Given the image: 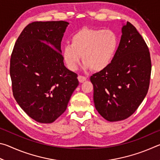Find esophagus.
<instances>
[{
	"instance_id": "1",
	"label": "esophagus",
	"mask_w": 160,
	"mask_h": 160,
	"mask_svg": "<svg viewBox=\"0 0 160 160\" xmlns=\"http://www.w3.org/2000/svg\"><path fill=\"white\" fill-rule=\"evenodd\" d=\"M78 80H79L80 82H83L86 80V78L84 76H82V75H78Z\"/></svg>"
}]
</instances>
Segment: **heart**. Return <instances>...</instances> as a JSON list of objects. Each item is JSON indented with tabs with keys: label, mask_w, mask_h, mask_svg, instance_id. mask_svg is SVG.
<instances>
[{
	"label": "heart",
	"mask_w": 160,
	"mask_h": 160,
	"mask_svg": "<svg viewBox=\"0 0 160 160\" xmlns=\"http://www.w3.org/2000/svg\"><path fill=\"white\" fill-rule=\"evenodd\" d=\"M118 45L117 34L112 29L84 28L71 37L70 44L63 48V58L68 68L74 71L82 56L85 69L100 72L112 63Z\"/></svg>",
	"instance_id": "obj_1"
}]
</instances>
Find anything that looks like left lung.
Wrapping results in <instances>:
<instances>
[{"mask_svg":"<svg viewBox=\"0 0 160 160\" xmlns=\"http://www.w3.org/2000/svg\"><path fill=\"white\" fill-rule=\"evenodd\" d=\"M149 48L136 28L127 22L114 58L106 69L93 74L96 109L109 121L131 116L148 93L151 75Z\"/></svg>","mask_w":160,"mask_h":160,"instance_id":"left-lung-1","label":"left lung"}]
</instances>
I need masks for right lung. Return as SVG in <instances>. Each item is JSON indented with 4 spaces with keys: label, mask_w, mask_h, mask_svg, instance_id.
Returning <instances> with one entry per match:
<instances>
[{
    "label": "right lung",
    "mask_w": 160,
    "mask_h": 160,
    "mask_svg": "<svg viewBox=\"0 0 160 160\" xmlns=\"http://www.w3.org/2000/svg\"><path fill=\"white\" fill-rule=\"evenodd\" d=\"M69 23L34 22L16 41L10 74L16 102L37 122L51 123L65 111L79 85L78 75L64 66L61 43Z\"/></svg>",
    "instance_id": "obj_1"
}]
</instances>
